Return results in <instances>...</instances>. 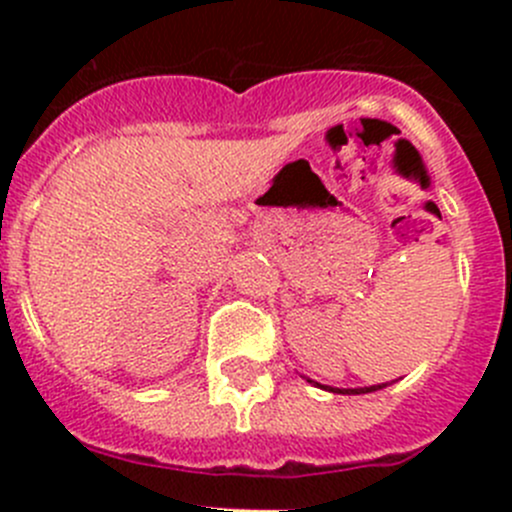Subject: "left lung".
Returning a JSON list of instances; mask_svg holds the SVG:
<instances>
[{"label":"left lung","mask_w":512,"mask_h":512,"mask_svg":"<svg viewBox=\"0 0 512 512\" xmlns=\"http://www.w3.org/2000/svg\"><path fill=\"white\" fill-rule=\"evenodd\" d=\"M309 384H314V386H319V389H327V391H332V394H371V391H379V389H384L386 384H374V386H361V389H334V386H324V384H319V381H312V379H307Z\"/></svg>","instance_id":"left-lung-1"}]
</instances>
